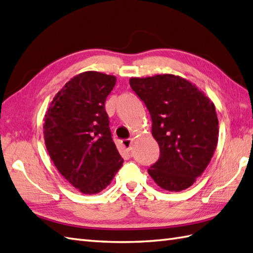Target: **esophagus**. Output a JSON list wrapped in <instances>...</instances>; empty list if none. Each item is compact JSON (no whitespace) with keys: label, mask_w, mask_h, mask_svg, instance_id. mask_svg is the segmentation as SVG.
<instances>
[{"label":"esophagus","mask_w":253,"mask_h":253,"mask_svg":"<svg viewBox=\"0 0 253 253\" xmlns=\"http://www.w3.org/2000/svg\"><path fill=\"white\" fill-rule=\"evenodd\" d=\"M122 144L124 146L125 149H127L128 151L131 150V144H132V139H125L122 141Z\"/></svg>","instance_id":"34e87169"}]
</instances>
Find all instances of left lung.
Returning <instances> with one entry per match:
<instances>
[{
	"label": "left lung",
	"instance_id": "1",
	"mask_svg": "<svg viewBox=\"0 0 253 253\" xmlns=\"http://www.w3.org/2000/svg\"><path fill=\"white\" fill-rule=\"evenodd\" d=\"M129 84L144 102L160 158L148 172L162 189L190 187L208 166L218 144L219 122L214 104L180 76L131 78Z\"/></svg>",
	"mask_w": 253,
	"mask_h": 253
}]
</instances>
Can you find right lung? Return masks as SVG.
<instances>
[{
	"mask_svg": "<svg viewBox=\"0 0 253 253\" xmlns=\"http://www.w3.org/2000/svg\"><path fill=\"white\" fill-rule=\"evenodd\" d=\"M115 83L113 75L81 73L57 93L45 114L44 139L51 161L83 194L104 190L124 162L104 107Z\"/></svg>",
	"mask_w": 253,
	"mask_h": 253,
	"instance_id": "add662e5",
	"label": "right lung"
}]
</instances>
